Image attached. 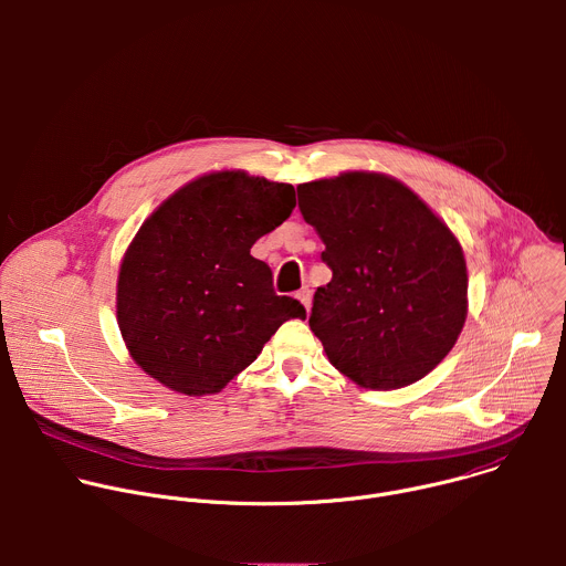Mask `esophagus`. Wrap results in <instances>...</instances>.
I'll return each instance as SVG.
<instances>
[{
	"mask_svg": "<svg viewBox=\"0 0 566 566\" xmlns=\"http://www.w3.org/2000/svg\"><path fill=\"white\" fill-rule=\"evenodd\" d=\"M295 297H297V300L304 304V308H306V311L311 308V291H308L306 286H304V289H300V291L295 293Z\"/></svg>",
	"mask_w": 566,
	"mask_h": 566,
	"instance_id": "34e87169",
	"label": "esophagus"
}]
</instances>
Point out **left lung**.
Returning <instances> with one entry per match:
<instances>
[{
    "mask_svg": "<svg viewBox=\"0 0 566 566\" xmlns=\"http://www.w3.org/2000/svg\"><path fill=\"white\" fill-rule=\"evenodd\" d=\"M334 277L317 286L311 332L329 363L365 389L421 380L454 347L468 273L452 230L400 181L343 172L297 186Z\"/></svg>",
    "mask_w": 566,
    "mask_h": 566,
    "instance_id": "left-lung-1",
    "label": "left lung"
}]
</instances>
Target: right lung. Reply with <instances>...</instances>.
I'll return each mask as SVG.
<instances>
[{
  "label": "right lung",
  "instance_id": "obj_1",
  "mask_svg": "<svg viewBox=\"0 0 566 566\" xmlns=\"http://www.w3.org/2000/svg\"><path fill=\"white\" fill-rule=\"evenodd\" d=\"M293 208V186L223 170L186 184L145 219L116 291L118 327L143 371L186 396L214 394L286 319L306 317L251 255Z\"/></svg>",
  "mask_w": 566,
  "mask_h": 566
}]
</instances>
